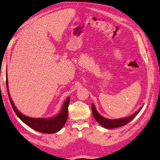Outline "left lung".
Segmentation results:
<instances>
[{
	"label": "left lung",
	"instance_id": "8db88e82",
	"mask_svg": "<svg viewBox=\"0 0 160 160\" xmlns=\"http://www.w3.org/2000/svg\"><path fill=\"white\" fill-rule=\"evenodd\" d=\"M142 108V107L139 108L136 112L132 114V115L128 117V118L117 119V120H110V119H107L104 118V117H102V115H100V114L98 113L97 110H96L94 104L93 103L92 104V115L94 116V118L95 119V120L97 121L101 126H102L103 128H107V129L120 128V127L127 125V124L130 122L131 120H132L133 119L135 118V116L139 112V111L141 110Z\"/></svg>",
	"mask_w": 160,
	"mask_h": 160
}]
</instances>
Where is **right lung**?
Masks as SVG:
<instances>
[{"label":"right lung","instance_id":"add662e5","mask_svg":"<svg viewBox=\"0 0 160 160\" xmlns=\"http://www.w3.org/2000/svg\"><path fill=\"white\" fill-rule=\"evenodd\" d=\"M8 82L7 72H6V85L7 90L8 93V97L10 102L12 105V108L15 111V112L17 116L23 122L30 128L33 129L34 130L39 132L42 133H55L58 131L61 130L63 125L66 122L68 115V105L70 102V98H68L65 101L64 104L62 105L61 111L54 117L50 118H32L30 117L25 116L23 114H22L14 105V103L12 102V99L10 96L9 90H8Z\"/></svg>","mask_w":160,"mask_h":160}]
</instances>
